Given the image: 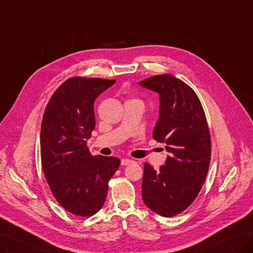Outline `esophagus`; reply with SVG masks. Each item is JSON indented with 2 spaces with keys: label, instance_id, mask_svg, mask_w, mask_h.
Here are the masks:
<instances>
[{
  "label": "esophagus",
  "instance_id": "obj_1",
  "mask_svg": "<svg viewBox=\"0 0 253 253\" xmlns=\"http://www.w3.org/2000/svg\"><path fill=\"white\" fill-rule=\"evenodd\" d=\"M133 162H134V161L131 160V159H122V160H121V165L127 166V165H129V164H131V163H133Z\"/></svg>",
  "mask_w": 253,
  "mask_h": 253
}]
</instances>
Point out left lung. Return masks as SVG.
Instances as JSON below:
<instances>
[{
  "label": "left lung",
  "instance_id": "1",
  "mask_svg": "<svg viewBox=\"0 0 253 253\" xmlns=\"http://www.w3.org/2000/svg\"><path fill=\"white\" fill-rule=\"evenodd\" d=\"M139 85L160 95L153 137L166 143L169 153L158 171L143 164L142 200L159 215L174 216L193 203L209 169L211 140L205 113L195 91L174 76H153Z\"/></svg>",
  "mask_w": 253,
  "mask_h": 253
}]
</instances>
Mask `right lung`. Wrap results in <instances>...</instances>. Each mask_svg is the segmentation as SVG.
I'll return each instance as SVG.
<instances>
[{"label": "right lung", "mask_w": 253, "mask_h": 253, "mask_svg": "<svg viewBox=\"0 0 253 253\" xmlns=\"http://www.w3.org/2000/svg\"><path fill=\"white\" fill-rule=\"evenodd\" d=\"M116 80L73 77L51 96L42 120L41 160L57 202L71 213L88 217L104 204L109 180L120 159L92 156L87 139L95 128L94 100Z\"/></svg>", "instance_id": "right-lung-1"}]
</instances>
